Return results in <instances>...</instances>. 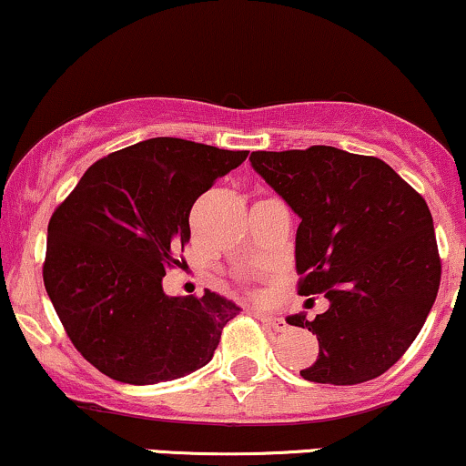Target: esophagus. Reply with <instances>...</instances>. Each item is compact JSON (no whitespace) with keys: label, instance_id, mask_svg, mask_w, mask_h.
I'll return each instance as SVG.
<instances>
[{"label":"esophagus","instance_id":"obj_1","mask_svg":"<svg viewBox=\"0 0 466 466\" xmlns=\"http://www.w3.org/2000/svg\"><path fill=\"white\" fill-rule=\"evenodd\" d=\"M256 318L263 322L267 329L276 330V333H282V330H287V322L280 318V315H271V313H256Z\"/></svg>","mask_w":466,"mask_h":466}]
</instances>
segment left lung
Masks as SVG:
<instances>
[{
	"mask_svg": "<svg viewBox=\"0 0 466 466\" xmlns=\"http://www.w3.org/2000/svg\"><path fill=\"white\" fill-rule=\"evenodd\" d=\"M256 173L302 218L296 234L298 293L330 307L291 315L318 335L307 381L355 386L397 363L420 333L441 287L427 203L390 166L335 147L256 151Z\"/></svg>",
	"mask_w": 466,
	"mask_h": 466,
	"instance_id": "1",
	"label": "left lung"
}]
</instances>
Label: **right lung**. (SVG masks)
<instances>
[{"mask_svg": "<svg viewBox=\"0 0 466 466\" xmlns=\"http://www.w3.org/2000/svg\"><path fill=\"white\" fill-rule=\"evenodd\" d=\"M248 151L153 137L85 170L47 223L44 285L74 349L133 386L206 366L240 309L215 291L170 298L166 271L186 265L190 210Z\"/></svg>", "mask_w": 466, "mask_h": 466, "instance_id": "obj_1", "label": "right lung"}]
</instances>
